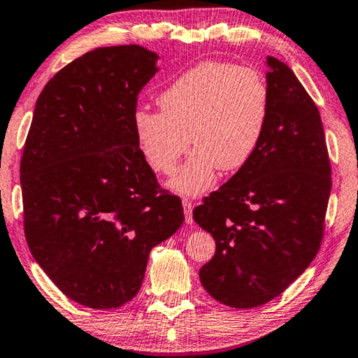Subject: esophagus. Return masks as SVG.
Returning <instances> with one entry per match:
<instances>
[{"label": "esophagus", "mask_w": 358, "mask_h": 358, "mask_svg": "<svg viewBox=\"0 0 358 358\" xmlns=\"http://www.w3.org/2000/svg\"><path fill=\"white\" fill-rule=\"evenodd\" d=\"M183 208H185L186 222L191 224L192 222V203H191L189 199H183Z\"/></svg>", "instance_id": "1"}]
</instances>
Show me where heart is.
Instances as JSON below:
<instances>
[{"label": "heart", "instance_id": "b5f03b06", "mask_svg": "<svg viewBox=\"0 0 358 358\" xmlns=\"http://www.w3.org/2000/svg\"><path fill=\"white\" fill-rule=\"evenodd\" d=\"M161 112L138 108L132 126L147 164L171 173L189 143V159L171 180L183 196H199L213 186L217 169L237 172L264 141L271 94L256 69L202 63L186 71L157 96Z\"/></svg>", "mask_w": 358, "mask_h": 358}]
</instances>
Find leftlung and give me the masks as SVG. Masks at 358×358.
<instances>
[{"label": "left lung", "instance_id": "8db88e82", "mask_svg": "<svg viewBox=\"0 0 358 358\" xmlns=\"http://www.w3.org/2000/svg\"><path fill=\"white\" fill-rule=\"evenodd\" d=\"M271 110L245 167L194 208L216 241L199 276L215 300L256 308L282 294L322 243L331 166L322 120L292 69L266 58Z\"/></svg>", "mask_w": 358, "mask_h": 358}]
</instances>
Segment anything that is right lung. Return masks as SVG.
<instances>
[{
    "label": "right lung",
    "mask_w": 358,
    "mask_h": 358,
    "mask_svg": "<svg viewBox=\"0 0 358 358\" xmlns=\"http://www.w3.org/2000/svg\"><path fill=\"white\" fill-rule=\"evenodd\" d=\"M156 59L131 44L94 48L64 66L41 92L23 148L29 251L66 296L94 310L134 299L151 248L185 220L132 126Z\"/></svg>",
    "instance_id": "right-lung-1"
}]
</instances>
